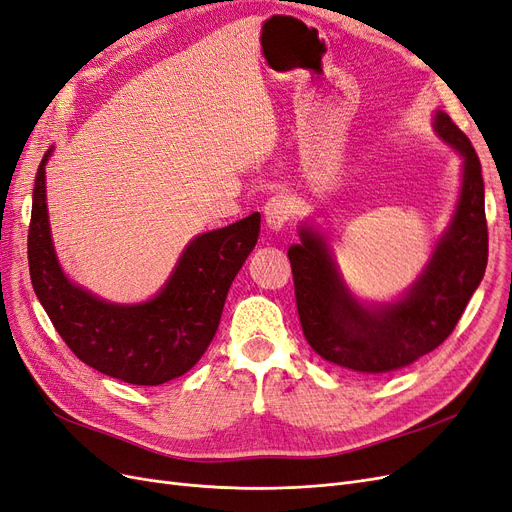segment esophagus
I'll return each instance as SVG.
<instances>
[{
	"label": "esophagus",
	"instance_id": "1",
	"mask_svg": "<svg viewBox=\"0 0 512 512\" xmlns=\"http://www.w3.org/2000/svg\"><path fill=\"white\" fill-rule=\"evenodd\" d=\"M292 218V203L286 195H275L264 205V220L271 231H281Z\"/></svg>",
	"mask_w": 512,
	"mask_h": 512
}]
</instances>
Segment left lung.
<instances>
[{"mask_svg": "<svg viewBox=\"0 0 512 512\" xmlns=\"http://www.w3.org/2000/svg\"><path fill=\"white\" fill-rule=\"evenodd\" d=\"M434 129L464 158L462 195L449 231L402 301L375 309L358 305L334 269L324 239L311 228H301V243L288 250L307 343L317 356L360 375L392 373L434 351L460 322L485 275L481 161L470 139L445 112L436 114Z\"/></svg>", "mask_w": 512, "mask_h": 512, "instance_id": "obj_1", "label": "left lung"}]
</instances>
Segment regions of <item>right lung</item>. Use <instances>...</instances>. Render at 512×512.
<instances>
[{
	"instance_id": "add662e5",
	"label": "right lung",
	"mask_w": 512,
	"mask_h": 512,
	"mask_svg": "<svg viewBox=\"0 0 512 512\" xmlns=\"http://www.w3.org/2000/svg\"><path fill=\"white\" fill-rule=\"evenodd\" d=\"M50 150L35 175L27 235L29 275L52 326L76 358L133 385H161L199 362L218 330L228 288L260 233V214L199 235L167 286L144 305H110L69 281L55 256L46 214Z\"/></svg>"
}]
</instances>
